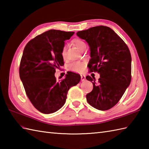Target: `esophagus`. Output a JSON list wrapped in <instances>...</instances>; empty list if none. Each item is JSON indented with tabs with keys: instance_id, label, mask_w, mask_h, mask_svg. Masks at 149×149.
I'll return each mask as SVG.
<instances>
[{
	"instance_id": "obj_1",
	"label": "esophagus",
	"mask_w": 149,
	"mask_h": 149,
	"mask_svg": "<svg viewBox=\"0 0 149 149\" xmlns=\"http://www.w3.org/2000/svg\"><path fill=\"white\" fill-rule=\"evenodd\" d=\"M81 81H84L86 80V76L84 75H81Z\"/></svg>"
}]
</instances>
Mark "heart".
Listing matches in <instances>:
<instances>
[{
	"instance_id": "1",
	"label": "heart",
	"mask_w": 149,
	"mask_h": 149,
	"mask_svg": "<svg viewBox=\"0 0 149 149\" xmlns=\"http://www.w3.org/2000/svg\"><path fill=\"white\" fill-rule=\"evenodd\" d=\"M72 43L74 44L75 46L77 47V49L79 50H82L86 45V43L83 40L81 39L76 38L72 40ZM61 56L63 59H66V46L64 45L63 47L61 49ZM68 68L70 70L73 72H82L84 69V64L81 61H75L73 62L68 66Z\"/></svg>"
}]
</instances>
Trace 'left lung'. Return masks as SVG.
<instances>
[{
	"label": "left lung",
	"instance_id": "8db88e82",
	"mask_svg": "<svg viewBox=\"0 0 149 149\" xmlns=\"http://www.w3.org/2000/svg\"><path fill=\"white\" fill-rule=\"evenodd\" d=\"M77 35L88 43L90 72L100 74L98 82L89 75L93 84L86 95L90 105L97 109H109L118 102L131 80V56L127 45L111 28L100 26L79 31Z\"/></svg>",
	"mask_w": 149,
	"mask_h": 149
}]
</instances>
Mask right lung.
Instances as JSON below:
<instances>
[{
	"instance_id": "obj_1",
	"label": "right lung",
	"mask_w": 149,
	"mask_h": 149,
	"mask_svg": "<svg viewBox=\"0 0 149 149\" xmlns=\"http://www.w3.org/2000/svg\"><path fill=\"white\" fill-rule=\"evenodd\" d=\"M74 34L47 31L29 41L24 48L20 77L31 103L42 113H52L61 108L70 88L81 80L80 75L71 72L63 80H57L54 75L56 69L64 65L61 52L65 41Z\"/></svg>"
}]
</instances>
